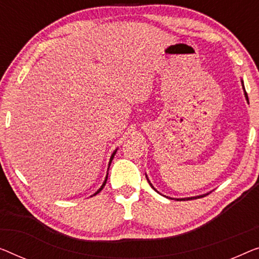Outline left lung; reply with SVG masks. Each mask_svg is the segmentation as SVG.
<instances>
[{
	"mask_svg": "<svg viewBox=\"0 0 259 259\" xmlns=\"http://www.w3.org/2000/svg\"><path fill=\"white\" fill-rule=\"evenodd\" d=\"M241 82H242V87H243V91H244V96H245V100H246V101H248V103H249L248 94H246V92H245V90H244V84H243V80H241ZM145 176H146V175H145ZM146 179H148V181H149V184H150V186H151V187L153 188V190L157 192V190H156V188H154V187L152 186V184H151V183H150V180H149V178H148V176H146ZM158 193H159V192H158ZM209 193H210V192H209ZM209 193H206V194H201V195H198V196H191V198H183V199H175V198H173V199H175V200H193V199H196V198H202V196H206L207 194H209ZM166 198H167V196H166Z\"/></svg>",
	"mask_w": 259,
	"mask_h": 259,
	"instance_id": "8db88e82",
	"label": "left lung"
}]
</instances>
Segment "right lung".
I'll use <instances>...</instances> for the list:
<instances>
[{
    "mask_svg": "<svg viewBox=\"0 0 259 259\" xmlns=\"http://www.w3.org/2000/svg\"><path fill=\"white\" fill-rule=\"evenodd\" d=\"M116 151H117V149H116V150H115V151L113 152V154H111V156H110V159H109V164H108V165H109V166H110V164H111V160H113V158H114V156H115V153H116ZM109 166H108V168H109ZM107 179H108V173H107V176H106V179H105V181H103L102 186H101V187H100V188H99V190H98V191H96V192H95V193H94V194H93V195H96V194H98V193H100V192H101V191H102V188H103V187H105V185H106V183H107Z\"/></svg>",
    "mask_w": 259,
    "mask_h": 259,
    "instance_id": "add662e5",
    "label": "right lung"
}]
</instances>
